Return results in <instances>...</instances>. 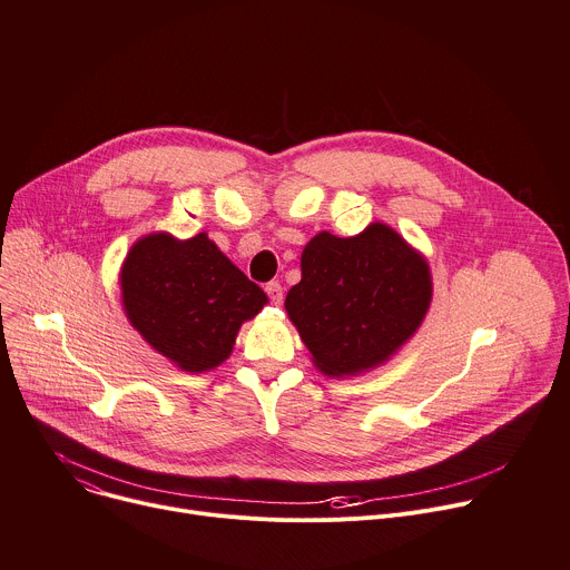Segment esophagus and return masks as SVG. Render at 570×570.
<instances>
[{"label": "esophagus", "instance_id": "1", "mask_svg": "<svg viewBox=\"0 0 570 570\" xmlns=\"http://www.w3.org/2000/svg\"><path fill=\"white\" fill-rule=\"evenodd\" d=\"M266 293H268V297H271L273 304H282V299H284V288H282L279 282H268V284H266Z\"/></svg>", "mask_w": 570, "mask_h": 570}]
</instances>
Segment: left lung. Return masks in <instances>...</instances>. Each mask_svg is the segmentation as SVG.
<instances>
[{
  "label": "left lung",
  "instance_id": "obj_1",
  "mask_svg": "<svg viewBox=\"0 0 570 570\" xmlns=\"http://www.w3.org/2000/svg\"><path fill=\"white\" fill-rule=\"evenodd\" d=\"M299 266L284 306L313 365L332 379L390 361L422 327L433 299L426 257L379 220L356 236L317 232Z\"/></svg>",
  "mask_w": 570,
  "mask_h": 570
}]
</instances>
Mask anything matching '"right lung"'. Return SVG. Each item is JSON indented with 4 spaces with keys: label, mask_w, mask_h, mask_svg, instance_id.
I'll use <instances>...</instances> for the list:
<instances>
[{
    "label": "right lung",
    "mask_w": 570,
    "mask_h": 570,
    "mask_svg": "<svg viewBox=\"0 0 570 570\" xmlns=\"http://www.w3.org/2000/svg\"><path fill=\"white\" fill-rule=\"evenodd\" d=\"M121 306L139 336L178 370L203 374L229 358L240 324L266 304L205 234L153 232L132 243L121 271Z\"/></svg>",
    "instance_id": "add662e5"
}]
</instances>
